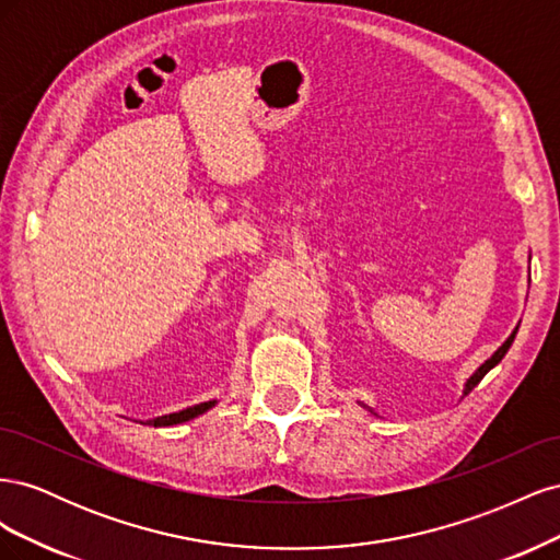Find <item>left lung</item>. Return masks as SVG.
Masks as SVG:
<instances>
[{
  "label": "left lung",
  "mask_w": 560,
  "mask_h": 560,
  "mask_svg": "<svg viewBox=\"0 0 560 560\" xmlns=\"http://www.w3.org/2000/svg\"><path fill=\"white\" fill-rule=\"evenodd\" d=\"M516 331H518V329H514V331H512V336H510V338H506V341H504V343H502V346H500V348L495 350V354H493V358H490V360H486V362H483V364H481V366H479L477 371H474V376H471V378L467 381V385H465V395H469V393H471V389H474V387H477V385L481 383V378H483V376L488 374V371H490V369H493V366H495V364H498V362H500V360L504 358V354H506V350H510V346L514 343V338H516Z\"/></svg>",
  "instance_id": "obj_1"
}]
</instances>
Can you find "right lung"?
Listing matches in <instances>:
<instances>
[{
    "label": "right lung",
    "instance_id": "right-lung-1",
    "mask_svg": "<svg viewBox=\"0 0 560 560\" xmlns=\"http://www.w3.org/2000/svg\"><path fill=\"white\" fill-rule=\"evenodd\" d=\"M212 406H214V401H202V404H196V406H191V409H184L179 413H171V416H161V418L149 420V425H154V428L177 425V422H186V420H191V418H196L200 413H206L208 409H212Z\"/></svg>",
    "mask_w": 560,
    "mask_h": 560
}]
</instances>
